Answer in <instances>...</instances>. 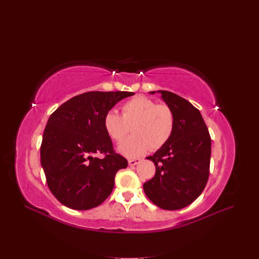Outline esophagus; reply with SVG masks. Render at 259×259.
Here are the masks:
<instances>
[{"instance_id": "34e87169", "label": "esophagus", "mask_w": 259, "mask_h": 259, "mask_svg": "<svg viewBox=\"0 0 259 259\" xmlns=\"http://www.w3.org/2000/svg\"><path fill=\"white\" fill-rule=\"evenodd\" d=\"M140 161H141V159H132V160H129V161H128V164H129V166H135V165H137Z\"/></svg>"}]
</instances>
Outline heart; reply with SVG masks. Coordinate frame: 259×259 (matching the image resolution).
<instances>
[{"label": "heart", "instance_id": "b5f03b06", "mask_svg": "<svg viewBox=\"0 0 259 259\" xmlns=\"http://www.w3.org/2000/svg\"><path fill=\"white\" fill-rule=\"evenodd\" d=\"M108 136L122 141L132 128L133 135L118 146V152L128 159L159 150L172 137L175 130V116L170 106L158 104L145 96H136L122 106V116L109 110L103 119Z\"/></svg>", "mask_w": 259, "mask_h": 259}]
</instances>
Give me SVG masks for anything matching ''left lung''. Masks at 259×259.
I'll use <instances>...</instances> for the list:
<instances>
[{
    "mask_svg": "<svg viewBox=\"0 0 259 259\" xmlns=\"http://www.w3.org/2000/svg\"><path fill=\"white\" fill-rule=\"evenodd\" d=\"M157 92L173 110L175 130L164 146L146 158L154 162L156 174L143 184V191L158 207L178 210L192 204L206 187L211 138L201 113L191 102L169 91Z\"/></svg>",
    "mask_w": 259,
    "mask_h": 259,
    "instance_id": "8db88e82",
    "label": "left lung"
}]
</instances>
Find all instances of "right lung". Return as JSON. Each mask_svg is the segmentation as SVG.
I'll return each mask as SVG.
<instances>
[{"label": "right lung", "mask_w": 259, "mask_h": 259, "mask_svg": "<svg viewBox=\"0 0 259 259\" xmlns=\"http://www.w3.org/2000/svg\"><path fill=\"white\" fill-rule=\"evenodd\" d=\"M133 92H86L70 98L50 116L43 134L41 165L54 197L64 206L88 210L112 193L115 176L128 166L113 150L103 126L107 112ZM94 153H104L103 159Z\"/></svg>", "instance_id": "right-lung-1"}]
</instances>
